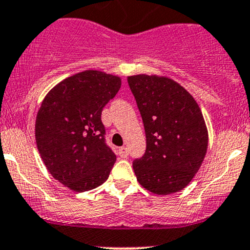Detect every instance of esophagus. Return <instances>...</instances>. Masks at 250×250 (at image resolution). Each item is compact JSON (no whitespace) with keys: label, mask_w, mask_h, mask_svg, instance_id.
Segmentation results:
<instances>
[{"label":"esophagus","mask_w":250,"mask_h":250,"mask_svg":"<svg viewBox=\"0 0 250 250\" xmlns=\"http://www.w3.org/2000/svg\"><path fill=\"white\" fill-rule=\"evenodd\" d=\"M119 154L121 158H127L128 156V148L127 147H121L119 149Z\"/></svg>","instance_id":"34e87169"}]
</instances>
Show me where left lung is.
<instances>
[{"label":"left lung","instance_id":"obj_1","mask_svg":"<svg viewBox=\"0 0 250 250\" xmlns=\"http://www.w3.org/2000/svg\"><path fill=\"white\" fill-rule=\"evenodd\" d=\"M146 131V152L133 163L136 179L165 196L190 184L207 155L209 134L198 103L165 76L128 77Z\"/></svg>","mask_w":250,"mask_h":250}]
</instances>
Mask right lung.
Listing matches in <instances>:
<instances>
[{
  "mask_svg": "<svg viewBox=\"0 0 250 250\" xmlns=\"http://www.w3.org/2000/svg\"><path fill=\"white\" fill-rule=\"evenodd\" d=\"M121 87L119 76L86 70L48 91L35 120V141L46 168L72 191L96 188L108 179L116 155L106 146L101 120Z\"/></svg>",
  "mask_w": 250,
  "mask_h": 250,
  "instance_id": "add662e5",
  "label": "right lung"
}]
</instances>
